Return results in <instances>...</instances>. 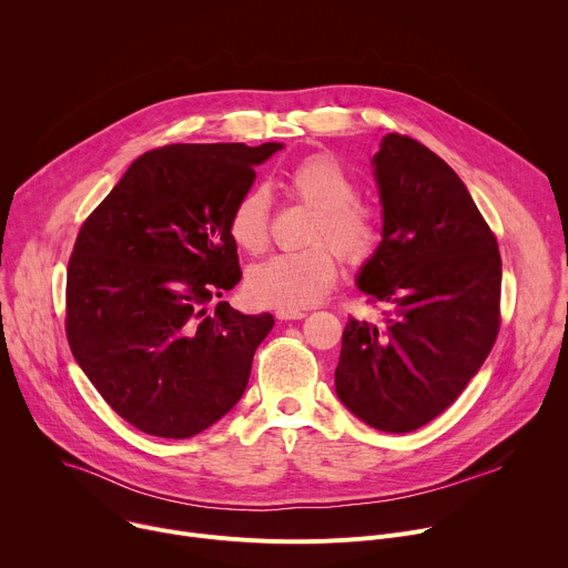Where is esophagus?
I'll use <instances>...</instances> for the list:
<instances>
[{
	"instance_id": "obj_1",
	"label": "esophagus",
	"mask_w": 568,
	"mask_h": 568,
	"mask_svg": "<svg viewBox=\"0 0 568 568\" xmlns=\"http://www.w3.org/2000/svg\"><path fill=\"white\" fill-rule=\"evenodd\" d=\"M305 316H307L305 310H283V307L276 310L278 321H296V318H305Z\"/></svg>"
}]
</instances>
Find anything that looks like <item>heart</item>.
Returning <instances> with one entry per match:
<instances>
[{"instance_id": "b5f03b06", "label": "heart", "mask_w": 568, "mask_h": 568, "mask_svg": "<svg viewBox=\"0 0 568 568\" xmlns=\"http://www.w3.org/2000/svg\"><path fill=\"white\" fill-rule=\"evenodd\" d=\"M283 189L301 204L314 209L307 242L298 252H283L254 265L247 274V292L256 303L283 310H303L318 303L335 285L339 257L364 263L382 242V220L375 206L359 200L355 178L326 154H310L285 171ZM272 197L254 186L235 197L226 217V231L235 245L258 254L267 247Z\"/></svg>"}]
</instances>
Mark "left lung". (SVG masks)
Masks as SVG:
<instances>
[{"mask_svg":"<svg viewBox=\"0 0 568 568\" xmlns=\"http://www.w3.org/2000/svg\"><path fill=\"white\" fill-rule=\"evenodd\" d=\"M373 164L384 231L357 287L388 310L382 326L351 316L335 386L366 425L407 434L454 404L490 355L501 254L460 178L427 145L390 132Z\"/></svg>","mask_w":568,"mask_h":568,"instance_id":"8db88e82","label":"left lung"}]
</instances>
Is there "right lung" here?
<instances>
[{
  "mask_svg": "<svg viewBox=\"0 0 568 568\" xmlns=\"http://www.w3.org/2000/svg\"><path fill=\"white\" fill-rule=\"evenodd\" d=\"M281 143L143 152L88 215L67 267L64 331L94 388L132 427L191 438L242 397L272 314L209 303L240 278L226 217Z\"/></svg>",
  "mask_w": 568,
  "mask_h": 568,
  "instance_id": "obj_1",
  "label": "right lung"
}]
</instances>
